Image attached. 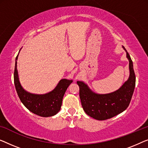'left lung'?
Listing matches in <instances>:
<instances>
[{"label":"left lung","mask_w":148,"mask_h":148,"mask_svg":"<svg viewBox=\"0 0 148 148\" xmlns=\"http://www.w3.org/2000/svg\"><path fill=\"white\" fill-rule=\"evenodd\" d=\"M122 47L130 62V76L118 90L107 94H97L83 81H77L83 109L88 116L97 120H106L122 113L128 107L132 99L136 86V76L130 54Z\"/></svg>","instance_id":"8db88e82"}]
</instances>
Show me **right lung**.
<instances>
[{"label": "right lung", "instance_id": "obj_1", "mask_svg": "<svg viewBox=\"0 0 148 148\" xmlns=\"http://www.w3.org/2000/svg\"><path fill=\"white\" fill-rule=\"evenodd\" d=\"M18 53L15 60L14 83L16 92L21 103L27 109L37 115L48 117L56 115L61 109L64 95L68 87L73 80L65 78L62 79L53 90L45 94L39 95L29 92L23 88L18 78L17 70Z\"/></svg>", "mask_w": 148, "mask_h": 148}]
</instances>
